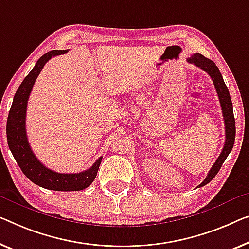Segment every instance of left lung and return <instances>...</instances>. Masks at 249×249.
Masks as SVG:
<instances>
[{"label":"left lung","mask_w":249,"mask_h":249,"mask_svg":"<svg viewBox=\"0 0 249 249\" xmlns=\"http://www.w3.org/2000/svg\"><path fill=\"white\" fill-rule=\"evenodd\" d=\"M188 62L194 64L195 66L201 68L203 71H206L208 75L211 77L213 83L216 87L218 97H219L221 110H222V116H224L225 121V128H226V140H225V145L222 148L219 158L217 159V161L214 162V164L211 166L210 171L208 172V176L206 179L202 181L201 183L198 185V188L203 187L207 183H209L211 180L216 177V174L219 172L221 165L224 164V162L232 150L233 143H235V136H236V127H235V117H233V110H232V103L231 99V95H229V90L227 86H226L224 78H222L221 73L218 69L216 64L210 59L203 57L200 53L192 54L190 58L187 59Z\"/></svg>","instance_id":"left-lung-1"}]
</instances>
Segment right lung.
Instances as JSON below:
<instances>
[{
  "mask_svg": "<svg viewBox=\"0 0 249 249\" xmlns=\"http://www.w3.org/2000/svg\"><path fill=\"white\" fill-rule=\"evenodd\" d=\"M68 50H51L44 53L36 61V66L24 78L14 95L12 106L9 112L6 123L7 144L22 172L29 180L44 189L55 191H79L89 187L97 176L102 158L92 166L79 173H58L48 169L40 162L30 147L27 131H25V115H27L28 99L31 94L36 77L43 66L55 55L64 54Z\"/></svg>",
  "mask_w": 249,
  "mask_h": 249,
  "instance_id": "add662e5",
  "label": "right lung"
}]
</instances>
